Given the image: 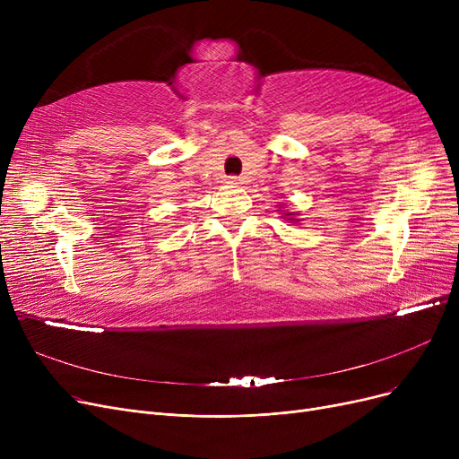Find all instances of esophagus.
I'll return each instance as SVG.
<instances>
[{
    "mask_svg": "<svg viewBox=\"0 0 459 459\" xmlns=\"http://www.w3.org/2000/svg\"><path fill=\"white\" fill-rule=\"evenodd\" d=\"M227 184H229V186H232V187H238V186H242V184H244V182H242V180H239V178H238V177H230V178H229V182H227Z\"/></svg>",
    "mask_w": 459,
    "mask_h": 459,
    "instance_id": "1",
    "label": "esophagus"
}]
</instances>
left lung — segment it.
<instances>
[{"instance_id": "obj_1", "label": "left lung", "mask_w": 459, "mask_h": 459, "mask_svg": "<svg viewBox=\"0 0 459 459\" xmlns=\"http://www.w3.org/2000/svg\"><path fill=\"white\" fill-rule=\"evenodd\" d=\"M277 206H279V210H277V212H281V217H284V221H288V223H294V225H298V223L301 221L298 212L284 210V208H286V203H279Z\"/></svg>"}]
</instances>
